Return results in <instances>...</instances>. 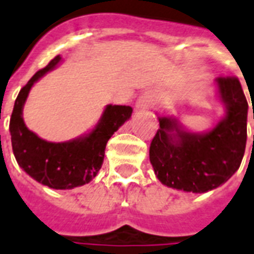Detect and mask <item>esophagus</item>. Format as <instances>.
I'll return each instance as SVG.
<instances>
[{
    "instance_id": "obj_1",
    "label": "esophagus",
    "mask_w": 254,
    "mask_h": 254,
    "mask_svg": "<svg viewBox=\"0 0 254 254\" xmlns=\"http://www.w3.org/2000/svg\"><path fill=\"white\" fill-rule=\"evenodd\" d=\"M154 105V92L145 91L143 95L137 99V107L140 109H149Z\"/></svg>"
}]
</instances>
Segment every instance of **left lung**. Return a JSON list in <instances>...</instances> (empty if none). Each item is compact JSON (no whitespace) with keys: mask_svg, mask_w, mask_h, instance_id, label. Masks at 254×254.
<instances>
[{"mask_svg":"<svg viewBox=\"0 0 254 254\" xmlns=\"http://www.w3.org/2000/svg\"><path fill=\"white\" fill-rule=\"evenodd\" d=\"M216 84L225 115L207 132H190L176 118L159 117L149 162L164 186L202 193L228 182L239 170L247 145V98L236 76H220Z\"/></svg>","mask_w":254,"mask_h":254,"instance_id":"left-lung-1","label":"left lung"}]
</instances>
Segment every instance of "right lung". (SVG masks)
Returning <instances> with one entry per match:
<instances>
[{
    "mask_svg": "<svg viewBox=\"0 0 254 254\" xmlns=\"http://www.w3.org/2000/svg\"><path fill=\"white\" fill-rule=\"evenodd\" d=\"M60 62L61 56H57L21 88L11 113L9 129L15 160L29 176L53 190H72L95 178L103 164L107 141L131 118L132 109L129 106L107 105L95 127L83 136L62 143L41 139L25 125L23 105L33 84L47 71L56 68Z\"/></svg>",
    "mask_w": 254,
    "mask_h": 254,
    "instance_id": "add662e5",
    "label": "right lung"
}]
</instances>
